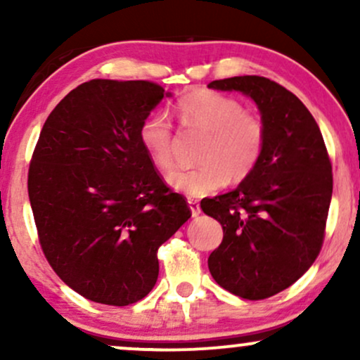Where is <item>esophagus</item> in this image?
Instances as JSON below:
<instances>
[{
	"instance_id": "34e87169",
	"label": "esophagus",
	"mask_w": 360,
	"mask_h": 360,
	"mask_svg": "<svg viewBox=\"0 0 360 360\" xmlns=\"http://www.w3.org/2000/svg\"><path fill=\"white\" fill-rule=\"evenodd\" d=\"M188 205H189V210H191V214H193V218H196L198 214L201 213L200 203H198L196 200H188Z\"/></svg>"
}]
</instances>
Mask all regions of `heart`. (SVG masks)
I'll return each mask as SVG.
<instances>
[{
	"instance_id": "heart-1",
	"label": "heart",
	"mask_w": 360,
	"mask_h": 360,
	"mask_svg": "<svg viewBox=\"0 0 360 360\" xmlns=\"http://www.w3.org/2000/svg\"><path fill=\"white\" fill-rule=\"evenodd\" d=\"M186 130L206 134L196 169H174L167 174V184L177 193L203 198L220 191L252 174L266 147V125L257 115L245 111L238 100L217 91H193L177 103ZM143 150L160 171L174 162V131L166 113L148 115L139 130Z\"/></svg>"
}]
</instances>
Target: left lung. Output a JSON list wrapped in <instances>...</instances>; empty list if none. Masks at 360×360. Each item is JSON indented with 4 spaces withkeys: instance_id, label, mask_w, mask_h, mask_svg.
Wrapping results in <instances>:
<instances>
[{
    "instance_id": "8db88e82",
    "label": "left lung",
    "mask_w": 360,
    "mask_h": 360,
    "mask_svg": "<svg viewBox=\"0 0 360 360\" xmlns=\"http://www.w3.org/2000/svg\"><path fill=\"white\" fill-rule=\"evenodd\" d=\"M208 88L254 100L266 125L257 167L233 191L201 201L220 221L223 240L208 257L213 279L245 300L291 286L315 262L332 200V164L315 118L291 91L260 76H235Z\"/></svg>"
}]
</instances>
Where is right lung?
Listing matches in <instances>:
<instances>
[{
    "label": "right lung",
    "instance_id": "1",
    "mask_svg": "<svg viewBox=\"0 0 360 360\" xmlns=\"http://www.w3.org/2000/svg\"><path fill=\"white\" fill-rule=\"evenodd\" d=\"M171 96L148 81L93 79L49 115L28 171V198L56 274L94 303L127 307L159 276L157 250L191 217L139 140Z\"/></svg>",
    "mask_w": 360,
    "mask_h": 360
}]
</instances>
